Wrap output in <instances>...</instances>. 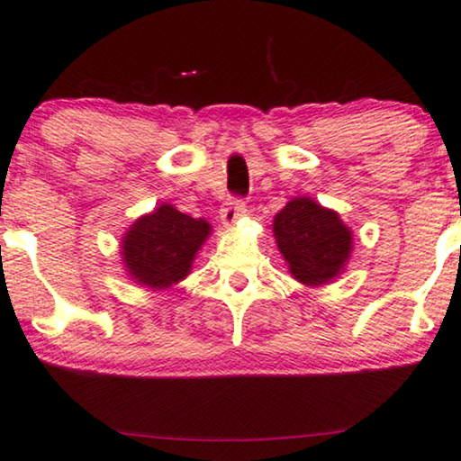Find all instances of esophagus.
I'll return each mask as SVG.
<instances>
[{
  "instance_id": "obj_1",
  "label": "esophagus",
  "mask_w": 461,
  "mask_h": 461,
  "mask_svg": "<svg viewBox=\"0 0 461 461\" xmlns=\"http://www.w3.org/2000/svg\"><path fill=\"white\" fill-rule=\"evenodd\" d=\"M245 210H247V205L243 199L230 197V199H226L222 208H220V220H222L224 226H232L239 218L245 214Z\"/></svg>"
}]
</instances>
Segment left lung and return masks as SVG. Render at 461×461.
Instances as JSON below:
<instances>
[{"label": "left lung", "instance_id": "left-lung-1", "mask_svg": "<svg viewBox=\"0 0 461 461\" xmlns=\"http://www.w3.org/2000/svg\"><path fill=\"white\" fill-rule=\"evenodd\" d=\"M278 249L299 283H329L343 270L351 253V232L337 212L308 197H295L275 218Z\"/></svg>", "mask_w": 461, "mask_h": 461}]
</instances>
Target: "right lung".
I'll return each instance as SVG.
<instances>
[{
	"label": "right lung",
	"mask_w": 461,
	"mask_h": 461,
	"mask_svg": "<svg viewBox=\"0 0 461 461\" xmlns=\"http://www.w3.org/2000/svg\"><path fill=\"white\" fill-rule=\"evenodd\" d=\"M210 235V224L172 208L159 205L139 218L122 241L129 275L149 289L176 285L189 275L191 262Z\"/></svg>",
	"instance_id": "right-lung-1"
}]
</instances>
